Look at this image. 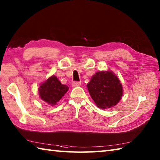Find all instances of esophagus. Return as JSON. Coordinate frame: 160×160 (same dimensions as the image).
<instances>
[{
	"label": "esophagus",
	"instance_id": "esophagus-1",
	"mask_svg": "<svg viewBox=\"0 0 160 160\" xmlns=\"http://www.w3.org/2000/svg\"><path fill=\"white\" fill-rule=\"evenodd\" d=\"M81 82L79 81H73L72 83V87H77V86H81Z\"/></svg>",
	"mask_w": 160,
	"mask_h": 160
}]
</instances>
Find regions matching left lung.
I'll list each match as a JSON object with an SVG mask.
<instances>
[{"mask_svg": "<svg viewBox=\"0 0 160 160\" xmlns=\"http://www.w3.org/2000/svg\"><path fill=\"white\" fill-rule=\"evenodd\" d=\"M88 92L97 106L107 108L115 106L122 95L120 81L112 72H98L87 84Z\"/></svg>", "mask_w": 160, "mask_h": 160, "instance_id": "obj_1", "label": "left lung"}]
</instances>
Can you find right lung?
I'll return each instance as SVG.
<instances>
[{
  "mask_svg": "<svg viewBox=\"0 0 160 160\" xmlns=\"http://www.w3.org/2000/svg\"><path fill=\"white\" fill-rule=\"evenodd\" d=\"M69 89L66 85L61 83L58 78L52 76L39 88V95L43 101L52 106L56 104Z\"/></svg>",
  "mask_w": 160,
  "mask_h": 160,
  "instance_id": "obj_1",
  "label": "right lung"
}]
</instances>
